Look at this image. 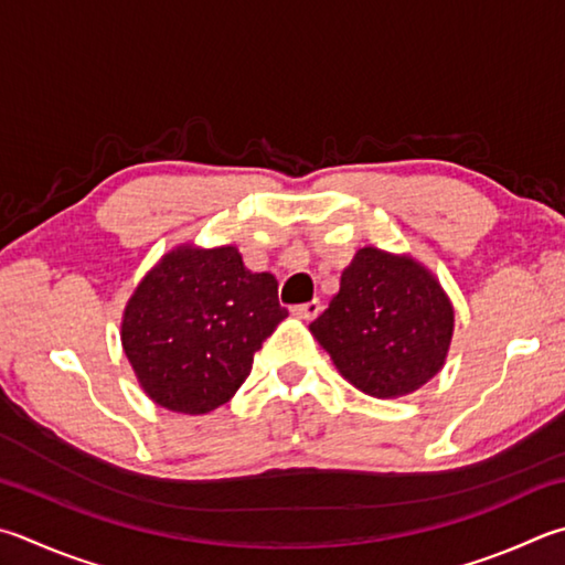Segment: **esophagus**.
<instances>
[{"label": "esophagus", "mask_w": 565, "mask_h": 565, "mask_svg": "<svg viewBox=\"0 0 565 565\" xmlns=\"http://www.w3.org/2000/svg\"><path fill=\"white\" fill-rule=\"evenodd\" d=\"M291 313L296 316V318H303V321H313V318L321 313V301H309V303H299V306H294L291 309Z\"/></svg>", "instance_id": "1"}]
</instances>
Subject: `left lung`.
<instances>
[{
  "label": "left lung",
  "mask_w": 565,
  "mask_h": 565,
  "mask_svg": "<svg viewBox=\"0 0 565 565\" xmlns=\"http://www.w3.org/2000/svg\"><path fill=\"white\" fill-rule=\"evenodd\" d=\"M309 328L348 383L390 399L415 393L443 371L455 306L437 276L409 254L363 247Z\"/></svg>",
  "instance_id": "8db88e82"
}]
</instances>
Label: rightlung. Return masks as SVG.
<instances>
[{"mask_svg":"<svg viewBox=\"0 0 565 565\" xmlns=\"http://www.w3.org/2000/svg\"><path fill=\"white\" fill-rule=\"evenodd\" d=\"M279 284L254 274L232 244H180L142 276L126 303L120 343L152 403L204 415L230 403L254 353L289 311Z\"/></svg>","mask_w":565,"mask_h":565,"instance_id":"add662e5","label":"right lung"}]
</instances>
